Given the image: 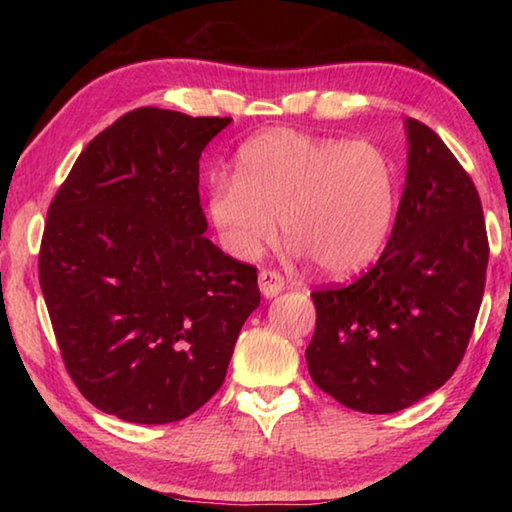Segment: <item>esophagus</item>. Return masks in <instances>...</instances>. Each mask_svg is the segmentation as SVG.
I'll return each mask as SVG.
<instances>
[{
    "mask_svg": "<svg viewBox=\"0 0 512 512\" xmlns=\"http://www.w3.org/2000/svg\"><path fill=\"white\" fill-rule=\"evenodd\" d=\"M259 289H262L266 298H275L277 293L284 289L282 273L271 271V268H264V271H259Z\"/></svg>",
    "mask_w": 512,
    "mask_h": 512,
    "instance_id": "obj_1",
    "label": "esophagus"
}]
</instances>
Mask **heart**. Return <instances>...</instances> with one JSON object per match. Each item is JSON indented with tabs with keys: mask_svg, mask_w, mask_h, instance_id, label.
<instances>
[{
	"mask_svg": "<svg viewBox=\"0 0 512 512\" xmlns=\"http://www.w3.org/2000/svg\"><path fill=\"white\" fill-rule=\"evenodd\" d=\"M397 210L388 155L366 140H334L275 128L237 153L235 176L207 189V214L221 246L253 259L287 237L329 275L361 271L386 246Z\"/></svg>",
	"mask_w": 512,
	"mask_h": 512,
	"instance_id": "b5f03b06",
	"label": "heart"
}]
</instances>
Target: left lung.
<instances>
[{
    "instance_id": "left-lung-1",
    "label": "left lung",
    "mask_w": 512,
    "mask_h": 512,
    "mask_svg": "<svg viewBox=\"0 0 512 512\" xmlns=\"http://www.w3.org/2000/svg\"><path fill=\"white\" fill-rule=\"evenodd\" d=\"M409 167L391 239L348 287L311 293L314 384L348 409L395 413L454 375L479 314L488 235L472 178L445 142L406 119Z\"/></svg>"
}]
</instances>
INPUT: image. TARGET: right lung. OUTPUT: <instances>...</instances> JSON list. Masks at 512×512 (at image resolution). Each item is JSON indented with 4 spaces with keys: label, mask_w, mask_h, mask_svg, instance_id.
Wrapping results in <instances>:
<instances>
[{
    "label": "right lung",
    "mask_w": 512,
    "mask_h": 512,
    "mask_svg": "<svg viewBox=\"0 0 512 512\" xmlns=\"http://www.w3.org/2000/svg\"><path fill=\"white\" fill-rule=\"evenodd\" d=\"M230 121L126 112L49 205L38 273L51 327L76 388L119 420L201 409L259 307L257 268L203 237L198 160Z\"/></svg>",
    "instance_id": "right-lung-1"
}]
</instances>
